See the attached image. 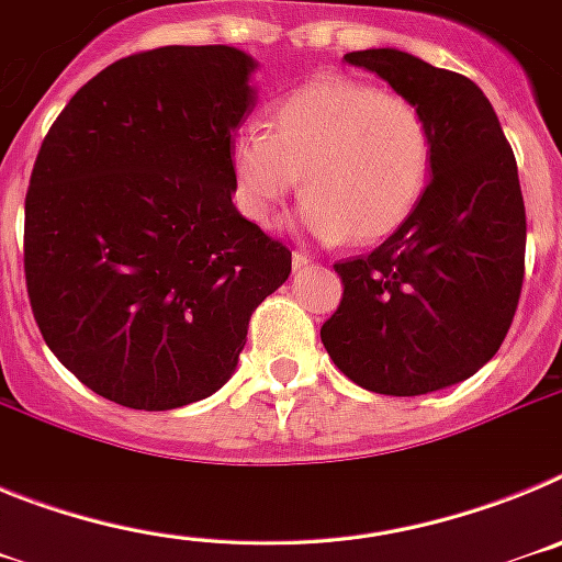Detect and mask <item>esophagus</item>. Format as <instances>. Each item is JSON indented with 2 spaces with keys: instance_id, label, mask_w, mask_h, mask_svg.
<instances>
[{
  "instance_id": "1",
  "label": "esophagus",
  "mask_w": 562,
  "mask_h": 562,
  "mask_svg": "<svg viewBox=\"0 0 562 562\" xmlns=\"http://www.w3.org/2000/svg\"><path fill=\"white\" fill-rule=\"evenodd\" d=\"M292 267L295 270H306V267H312V258L304 256V252H292Z\"/></svg>"
}]
</instances>
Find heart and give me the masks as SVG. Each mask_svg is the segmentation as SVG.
<instances>
[{"mask_svg": "<svg viewBox=\"0 0 562 562\" xmlns=\"http://www.w3.org/2000/svg\"><path fill=\"white\" fill-rule=\"evenodd\" d=\"M231 168L238 211L256 225H272L304 177V233L324 245H374L419 205L434 140L408 98L321 76L267 109V132L233 137Z\"/></svg>", "mask_w": 562, "mask_h": 562, "instance_id": "1", "label": "heart"}]
</instances>
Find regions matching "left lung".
Listing matches in <instances>:
<instances>
[{
	"mask_svg": "<svg viewBox=\"0 0 562 562\" xmlns=\"http://www.w3.org/2000/svg\"><path fill=\"white\" fill-rule=\"evenodd\" d=\"M342 58L419 109L434 171L400 231L369 256L335 265L342 301L321 340L366 391L430 394L493 360L518 310L526 256L518 162L470 78L394 47Z\"/></svg>",
	"mask_w": 562,
	"mask_h": 562,
	"instance_id": "1",
	"label": "left lung"
}]
</instances>
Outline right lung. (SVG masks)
Returning <instances> with one entry per match:
<instances>
[{"mask_svg": "<svg viewBox=\"0 0 562 562\" xmlns=\"http://www.w3.org/2000/svg\"><path fill=\"white\" fill-rule=\"evenodd\" d=\"M258 61L227 44L121 58L49 126L24 200V278L49 351L134 411L216 394L292 252L233 205Z\"/></svg>", "mask_w": 562, "mask_h": 562, "instance_id": "right-lung-1", "label": "right lung"}]
</instances>
